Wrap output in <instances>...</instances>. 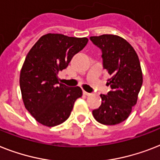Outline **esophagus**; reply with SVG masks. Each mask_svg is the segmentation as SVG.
<instances>
[{
  "instance_id": "34e87169",
  "label": "esophagus",
  "mask_w": 160,
  "mask_h": 160,
  "mask_svg": "<svg viewBox=\"0 0 160 160\" xmlns=\"http://www.w3.org/2000/svg\"><path fill=\"white\" fill-rule=\"evenodd\" d=\"M83 93H84V95H87V96H89V95H90V94H91V93H88V92H86V91H83Z\"/></svg>"
}]
</instances>
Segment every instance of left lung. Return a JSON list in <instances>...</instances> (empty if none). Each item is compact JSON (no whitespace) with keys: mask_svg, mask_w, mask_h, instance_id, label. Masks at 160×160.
<instances>
[{"mask_svg":"<svg viewBox=\"0 0 160 160\" xmlns=\"http://www.w3.org/2000/svg\"><path fill=\"white\" fill-rule=\"evenodd\" d=\"M102 50V66L110 75L107 85L112 90L100 94L102 103L93 110L96 121L103 125H117L125 121L136 104L143 76L136 51L118 35L103 34L89 38Z\"/></svg>","mask_w":160,"mask_h":160,"instance_id":"8db88e82","label":"left lung"}]
</instances>
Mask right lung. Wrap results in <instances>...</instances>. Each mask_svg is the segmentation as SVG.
<instances>
[{"mask_svg": "<svg viewBox=\"0 0 160 160\" xmlns=\"http://www.w3.org/2000/svg\"><path fill=\"white\" fill-rule=\"evenodd\" d=\"M88 41L87 38L48 33L26 56L19 76L22 98L26 109L42 125L51 127L64 122L76 99L82 96L79 86L60 83L58 74L68 67Z\"/></svg>", "mask_w": 160, "mask_h": 160, "instance_id": "right-lung-1", "label": "right lung"}]
</instances>
